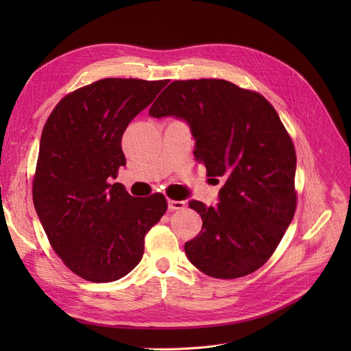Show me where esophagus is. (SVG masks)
<instances>
[{
	"mask_svg": "<svg viewBox=\"0 0 351 351\" xmlns=\"http://www.w3.org/2000/svg\"><path fill=\"white\" fill-rule=\"evenodd\" d=\"M186 206V202L183 200H174V199H168V209L169 210H180Z\"/></svg>",
	"mask_w": 351,
	"mask_h": 351,
	"instance_id": "esophagus-1",
	"label": "esophagus"
}]
</instances>
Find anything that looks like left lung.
<instances>
[{
	"label": "left lung",
	"instance_id": "1",
	"mask_svg": "<svg viewBox=\"0 0 351 351\" xmlns=\"http://www.w3.org/2000/svg\"><path fill=\"white\" fill-rule=\"evenodd\" d=\"M189 123L195 158L224 180L219 204L190 200L202 218L184 244L209 277L231 280L259 269L280 244L297 206L295 149L278 112L261 93L221 79L174 80L149 110Z\"/></svg>",
	"mask_w": 351,
	"mask_h": 351
}]
</instances>
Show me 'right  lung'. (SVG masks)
<instances>
[{
    "label": "right lung",
    "instance_id": "add662e5",
    "mask_svg": "<svg viewBox=\"0 0 351 351\" xmlns=\"http://www.w3.org/2000/svg\"><path fill=\"white\" fill-rule=\"evenodd\" d=\"M169 80L108 77L66 95L40 136L34 205L52 249L92 282L123 278L167 210L161 193L134 197L110 184L125 165L121 137Z\"/></svg>",
    "mask_w": 351,
    "mask_h": 351
}]
</instances>
